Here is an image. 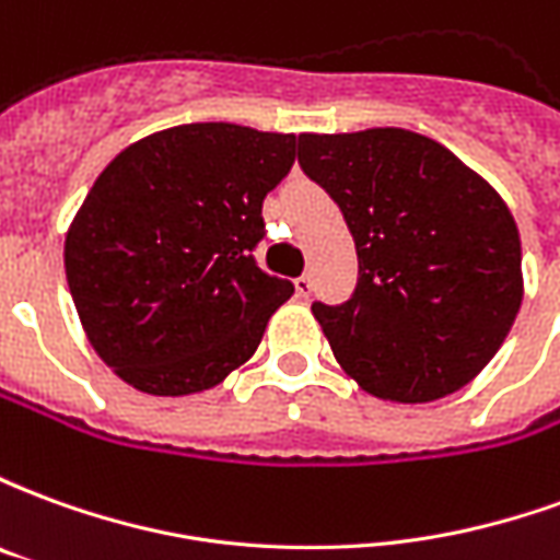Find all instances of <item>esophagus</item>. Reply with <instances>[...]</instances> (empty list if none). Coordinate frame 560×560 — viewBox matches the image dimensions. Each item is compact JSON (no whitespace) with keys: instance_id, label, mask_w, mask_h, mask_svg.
<instances>
[{"instance_id":"1","label":"esophagus","mask_w":560,"mask_h":560,"mask_svg":"<svg viewBox=\"0 0 560 560\" xmlns=\"http://www.w3.org/2000/svg\"><path fill=\"white\" fill-rule=\"evenodd\" d=\"M293 288H296V296H308L312 293V276H300V279L293 281Z\"/></svg>"}]
</instances>
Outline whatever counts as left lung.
<instances>
[{
	"instance_id": "8db88e82",
	"label": "left lung",
	"mask_w": 560,
	"mask_h": 560,
	"mask_svg": "<svg viewBox=\"0 0 560 560\" xmlns=\"http://www.w3.org/2000/svg\"><path fill=\"white\" fill-rule=\"evenodd\" d=\"M300 167L339 203L360 260L348 303L312 305L341 369L405 405L480 375L522 305V243L501 195L405 128L300 135Z\"/></svg>"
}]
</instances>
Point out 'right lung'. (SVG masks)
Returning a JSON list of instances; mask_svg holds the SVG:
<instances>
[{"mask_svg": "<svg viewBox=\"0 0 560 560\" xmlns=\"http://www.w3.org/2000/svg\"><path fill=\"white\" fill-rule=\"evenodd\" d=\"M293 159L296 135L191 122L104 167L66 233V276L86 339L126 384L191 396L252 360L293 293L252 257Z\"/></svg>", "mask_w": 560, "mask_h": 560, "instance_id": "add662e5", "label": "right lung"}]
</instances>
